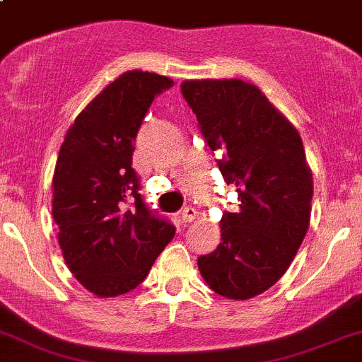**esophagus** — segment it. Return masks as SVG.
Returning <instances> with one entry per match:
<instances>
[{
    "label": "esophagus",
    "instance_id": "obj_1",
    "mask_svg": "<svg viewBox=\"0 0 362 362\" xmlns=\"http://www.w3.org/2000/svg\"><path fill=\"white\" fill-rule=\"evenodd\" d=\"M196 216L197 211L192 206H187V208H184V211H182V221H184V223H190V221L196 220Z\"/></svg>",
    "mask_w": 362,
    "mask_h": 362
}]
</instances>
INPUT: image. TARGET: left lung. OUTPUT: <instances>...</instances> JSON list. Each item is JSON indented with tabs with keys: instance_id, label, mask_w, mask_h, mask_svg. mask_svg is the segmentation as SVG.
<instances>
[{
	"instance_id": "1",
	"label": "left lung",
	"mask_w": 362,
	"mask_h": 362,
	"mask_svg": "<svg viewBox=\"0 0 362 362\" xmlns=\"http://www.w3.org/2000/svg\"><path fill=\"white\" fill-rule=\"evenodd\" d=\"M182 94L199 122L239 209L223 213L221 240L197 257L208 287L247 300L276 284L296 257L311 221L313 172L299 130L257 86L240 78H192Z\"/></svg>"
}]
</instances>
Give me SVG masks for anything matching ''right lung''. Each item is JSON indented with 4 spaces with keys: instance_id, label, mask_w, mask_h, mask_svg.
Listing matches in <instances>:
<instances>
[{
    "instance_id": "1",
    "label": "right lung",
    "mask_w": 362,
    "mask_h": 362,
    "mask_svg": "<svg viewBox=\"0 0 362 362\" xmlns=\"http://www.w3.org/2000/svg\"><path fill=\"white\" fill-rule=\"evenodd\" d=\"M172 86L165 75L125 71L77 115L59 148L51 201L58 244L71 275L101 299L142 284L175 235L146 208L132 168L139 127Z\"/></svg>"
}]
</instances>
